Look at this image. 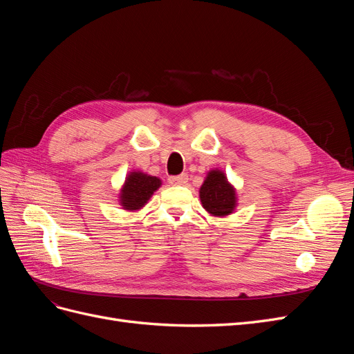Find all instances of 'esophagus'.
Returning <instances> with one entry per match:
<instances>
[{
	"mask_svg": "<svg viewBox=\"0 0 354 354\" xmlns=\"http://www.w3.org/2000/svg\"><path fill=\"white\" fill-rule=\"evenodd\" d=\"M169 185L173 186H183L187 183V174H178V176H171L168 178Z\"/></svg>",
	"mask_w": 354,
	"mask_h": 354,
	"instance_id": "esophagus-1",
	"label": "esophagus"
}]
</instances>
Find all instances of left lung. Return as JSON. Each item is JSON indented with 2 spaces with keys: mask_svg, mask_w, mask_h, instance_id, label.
Instances as JSON below:
<instances>
[{
  "mask_svg": "<svg viewBox=\"0 0 354 354\" xmlns=\"http://www.w3.org/2000/svg\"><path fill=\"white\" fill-rule=\"evenodd\" d=\"M199 196L202 207L212 216H229L236 205V194L227 183V178L221 171H209L205 181L201 186Z\"/></svg>",
  "mask_w": 354,
  "mask_h": 354,
  "instance_id": "obj_1",
  "label": "left lung"
}]
</instances>
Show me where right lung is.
Segmentation results:
<instances>
[{
    "mask_svg": "<svg viewBox=\"0 0 354 354\" xmlns=\"http://www.w3.org/2000/svg\"><path fill=\"white\" fill-rule=\"evenodd\" d=\"M160 186V180L143 173H131L121 190V205L125 209H140Z\"/></svg>",
    "mask_w": 354,
    "mask_h": 354,
    "instance_id": "1",
    "label": "right lung"
}]
</instances>
